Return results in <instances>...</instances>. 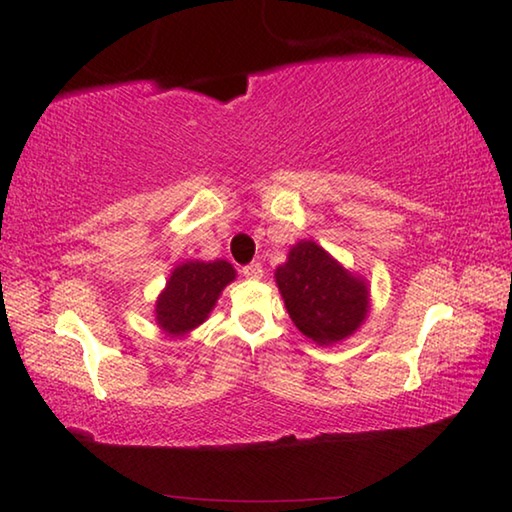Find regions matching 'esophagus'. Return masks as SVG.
<instances>
[{"instance_id":"1","label":"esophagus","mask_w":512,"mask_h":512,"mask_svg":"<svg viewBox=\"0 0 512 512\" xmlns=\"http://www.w3.org/2000/svg\"><path fill=\"white\" fill-rule=\"evenodd\" d=\"M244 277H248V280H259V277L264 275V268H262V264L259 262H253V264H248V266H244Z\"/></svg>"}]
</instances>
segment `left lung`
Here are the masks:
<instances>
[{"label": "left lung", "instance_id": "1", "mask_svg": "<svg viewBox=\"0 0 512 512\" xmlns=\"http://www.w3.org/2000/svg\"><path fill=\"white\" fill-rule=\"evenodd\" d=\"M275 284L293 325L318 345L345 341L368 318L366 277L348 271L314 239L291 246L287 262L275 268Z\"/></svg>", "mask_w": 512, "mask_h": 512}]
</instances>
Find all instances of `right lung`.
<instances>
[{"instance_id": "1", "label": "right lung", "mask_w": 512, "mask_h": 512, "mask_svg": "<svg viewBox=\"0 0 512 512\" xmlns=\"http://www.w3.org/2000/svg\"><path fill=\"white\" fill-rule=\"evenodd\" d=\"M235 277V266L225 259H185L173 268L155 300V323L171 339L189 334L210 318L221 291Z\"/></svg>"}]
</instances>
